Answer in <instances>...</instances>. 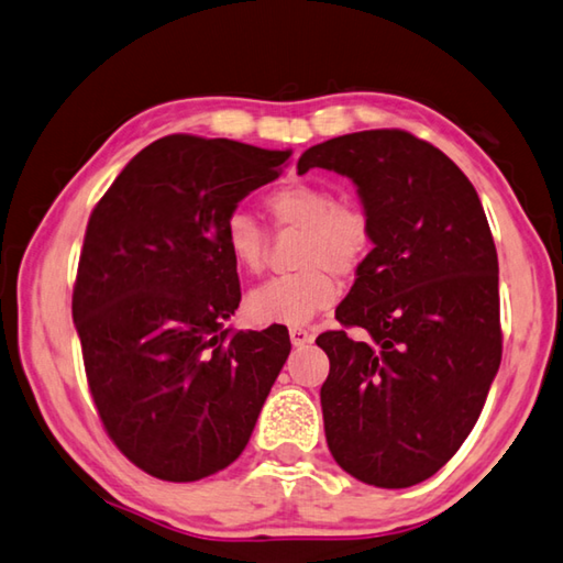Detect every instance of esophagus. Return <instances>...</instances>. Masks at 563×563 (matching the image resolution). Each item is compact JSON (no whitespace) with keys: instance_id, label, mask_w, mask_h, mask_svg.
<instances>
[{"instance_id":"obj_1","label":"esophagus","mask_w":563,"mask_h":563,"mask_svg":"<svg viewBox=\"0 0 563 563\" xmlns=\"http://www.w3.org/2000/svg\"><path fill=\"white\" fill-rule=\"evenodd\" d=\"M289 338H291V343L299 347V345H306V343H311L313 341V333L309 331V328H301V325H291L289 328Z\"/></svg>"}]
</instances>
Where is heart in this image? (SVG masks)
<instances>
[{
	"instance_id": "1",
	"label": "heart",
	"mask_w": 563,
	"mask_h": 563,
	"mask_svg": "<svg viewBox=\"0 0 563 563\" xmlns=\"http://www.w3.org/2000/svg\"><path fill=\"white\" fill-rule=\"evenodd\" d=\"M277 230H301L296 247L299 272L264 282L250 291L245 311L260 325H299L338 299V277H353L373 252V220L363 206L338 200L335 190L291 181L264 200ZM228 257L240 272L260 274L267 257V235L252 216L235 210L222 225Z\"/></svg>"
}]
</instances>
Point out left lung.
<instances>
[{
    "label": "left lung",
    "instance_id": "left-lung-1",
    "mask_svg": "<svg viewBox=\"0 0 563 563\" xmlns=\"http://www.w3.org/2000/svg\"><path fill=\"white\" fill-rule=\"evenodd\" d=\"M347 176L373 220V252L316 338L335 463L375 487L446 465L478 421L503 357L497 252L481 198L451 158L405 130L343 134L306 150L299 174ZM345 327H363L353 342Z\"/></svg>",
    "mask_w": 563,
    "mask_h": 563
}]
</instances>
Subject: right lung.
<instances>
[{
	"label": "right lung",
	"mask_w": 563,
	"mask_h": 563,
	"mask_svg": "<svg viewBox=\"0 0 563 563\" xmlns=\"http://www.w3.org/2000/svg\"><path fill=\"white\" fill-rule=\"evenodd\" d=\"M291 152L168 134L95 206L73 321L102 427L136 468L208 478L245 451L289 357L284 325L232 331L238 267L222 225Z\"/></svg>",
	"instance_id": "1"
}]
</instances>
